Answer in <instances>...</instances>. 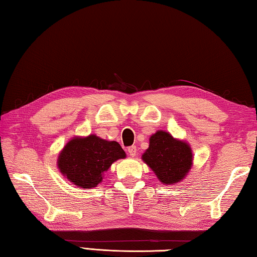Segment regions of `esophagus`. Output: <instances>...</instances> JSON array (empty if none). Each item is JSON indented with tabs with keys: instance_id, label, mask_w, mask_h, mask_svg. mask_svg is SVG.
Instances as JSON below:
<instances>
[{
	"instance_id": "1",
	"label": "esophagus",
	"mask_w": 257,
	"mask_h": 257,
	"mask_svg": "<svg viewBox=\"0 0 257 257\" xmlns=\"http://www.w3.org/2000/svg\"><path fill=\"white\" fill-rule=\"evenodd\" d=\"M127 151H128V154L130 156L135 157L136 154H137V148H136V146H132V147H129V148L127 149Z\"/></svg>"
}]
</instances>
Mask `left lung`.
I'll return each mask as SVG.
<instances>
[{
  "label": "left lung",
  "instance_id": "left-lung-1",
  "mask_svg": "<svg viewBox=\"0 0 257 257\" xmlns=\"http://www.w3.org/2000/svg\"><path fill=\"white\" fill-rule=\"evenodd\" d=\"M143 160L163 184L181 181L192 167V150L185 141L173 138L163 132H158L149 139V148L143 155Z\"/></svg>",
  "mask_w": 257,
  "mask_h": 257
}]
</instances>
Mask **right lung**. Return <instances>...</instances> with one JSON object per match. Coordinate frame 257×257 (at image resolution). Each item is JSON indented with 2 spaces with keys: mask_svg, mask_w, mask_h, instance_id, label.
<instances>
[{
  "mask_svg": "<svg viewBox=\"0 0 257 257\" xmlns=\"http://www.w3.org/2000/svg\"><path fill=\"white\" fill-rule=\"evenodd\" d=\"M125 158L117 141H107L89 135L74 137L61 151L57 159L59 171L78 188H95L114 161Z\"/></svg>",
  "mask_w": 257,
  "mask_h": 257,
  "instance_id": "1",
  "label": "right lung"
}]
</instances>
